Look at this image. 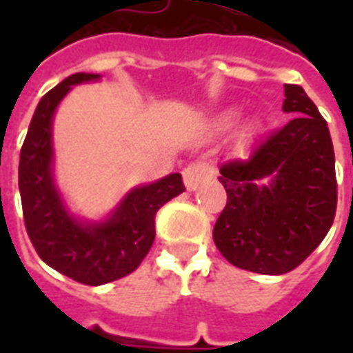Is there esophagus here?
Masks as SVG:
<instances>
[{"instance_id": "1", "label": "esophagus", "mask_w": 353, "mask_h": 353, "mask_svg": "<svg viewBox=\"0 0 353 353\" xmlns=\"http://www.w3.org/2000/svg\"><path fill=\"white\" fill-rule=\"evenodd\" d=\"M214 176V170L209 163H203V161H194V163H188L183 170V181H185V187L188 190H196L199 188L201 183H205L207 179Z\"/></svg>"}]
</instances>
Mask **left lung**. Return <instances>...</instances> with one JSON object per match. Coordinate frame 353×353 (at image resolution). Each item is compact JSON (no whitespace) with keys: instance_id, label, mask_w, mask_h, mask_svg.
<instances>
[{"instance_id":"8db88e82","label":"left lung","mask_w":353,"mask_h":353,"mask_svg":"<svg viewBox=\"0 0 353 353\" xmlns=\"http://www.w3.org/2000/svg\"><path fill=\"white\" fill-rule=\"evenodd\" d=\"M284 110L295 115L252 146L245 159L220 166L227 205L214 243L236 268L284 274L301 265L334 223L335 154L317 106L296 84L284 85Z\"/></svg>"}]
</instances>
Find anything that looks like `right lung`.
I'll use <instances>...</instances> for the list:
<instances>
[{
	"instance_id": "add662e5",
	"label": "right lung",
	"mask_w": 353,
	"mask_h": 353,
	"mask_svg": "<svg viewBox=\"0 0 353 353\" xmlns=\"http://www.w3.org/2000/svg\"><path fill=\"white\" fill-rule=\"evenodd\" d=\"M99 79L74 73L43 95L21 146L18 170L25 229L38 256L85 285L133 273L154 243L157 210L185 192L181 174H170L133 188L101 223H84L69 214L52 179V115L73 85Z\"/></svg>"
}]
</instances>
